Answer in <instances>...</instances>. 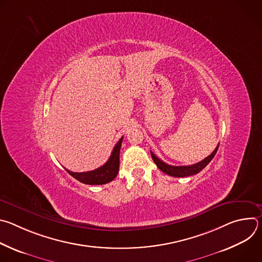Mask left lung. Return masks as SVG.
<instances>
[{"mask_svg":"<svg viewBox=\"0 0 262 262\" xmlns=\"http://www.w3.org/2000/svg\"><path fill=\"white\" fill-rule=\"evenodd\" d=\"M217 148H219V145L215 147V149L211 152L210 156L205 158L203 161H201L197 164L191 165V166H171V165L164 163L162 160H160L154 152H151V151L150 152H151L154 162L156 163V165L158 166V168L161 171H163L164 173H166L170 176H174V177H186V176L195 175V174L199 173L201 170H203L215 156V154L217 151Z\"/></svg>","mask_w":262,"mask_h":262,"instance_id":"obj_1","label":"left lung"}]
</instances>
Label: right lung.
Here are the masks:
<instances>
[{
    "label": "right lung",
    "mask_w": 262,
    "mask_h": 262,
    "mask_svg": "<svg viewBox=\"0 0 262 262\" xmlns=\"http://www.w3.org/2000/svg\"><path fill=\"white\" fill-rule=\"evenodd\" d=\"M123 137L117 142V144L115 145L113 151L111 154L110 159L107 160V162L92 171H88V172H71L69 170L66 169V171L72 176L76 178L77 180H79L82 183L85 184H92V185H97V184H104L107 183L110 181H112L113 179H115V177L118 174L119 171V155H120V148H121V143H122Z\"/></svg>",
    "instance_id": "add662e5"
}]
</instances>
